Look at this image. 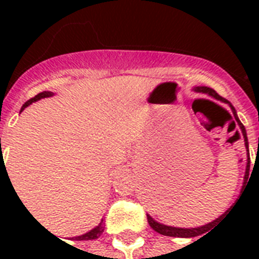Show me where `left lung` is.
I'll use <instances>...</instances> for the list:
<instances>
[{
	"label": "left lung",
	"mask_w": 259,
	"mask_h": 259,
	"mask_svg": "<svg viewBox=\"0 0 259 259\" xmlns=\"http://www.w3.org/2000/svg\"><path fill=\"white\" fill-rule=\"evenodd\" d=\"M195 91H200V93H205L208 96L213 97L215 100H219V101L225 102V104H229V107L232 109V112H233V116L236 119V123L239 124V127L241 129V133H243V137H244V141H245V148H247V151H248V140H247V133H245V127L243 126V123L240 122L239 116H237V113H236V109L234 107L230 104V102L226 100V98H223L218 94L217 91L212 90L209 87H195ZM234 123V124H236ZM250 157V155H248ZM248 176H250V158H247V168H245V175H244V179L247 180L248 179ZM243 189H244V186H243ZM229 211V209H228ZM226 211V212H228ZM225 212V213H226ZM223 213V215H225ZM222 215V217H223ZM222 217H219L218 219H221ZM215 219L213 222L211 223H206L204 226H200V228H190V229H183V228H172V226H166V225H162V223H158L157 221H154L150 215H147V221L150 223V226H151L157 233L159 234H163V236H170V237H195V236H200L202 233H206V230L209 229V226H212V223H215L218 221Z\"/></svg>",
	"instance_id": "obj_1"
}]
</instances>
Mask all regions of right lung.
Wrapping results in <instances>:
<instances>
[{
    "label": "right lung",
    "instance_id": "right-lung-1",
    "mask_svg": "<svg viewBox=\"0 0 259 259\" xmlns=\"http://www.w3.org/2000/svg\"><path fill=\"white\" fill-rule=\"evenodd\" d=\"M53 96V93L51 91H42V93H38L36 97H33V98H30L29 101H26L25 104H23V107H22V109L20 111H23L26 107H29L31 102L34 101H38V100H41V98H46V97H51ZM7 170V169H5ZM102 232H104V221H101L100 222V225L98 226H96V228L93 229V230H90L89 233L85 234H81V236H77V237H74L76 240H94V239H98L100 236L102 234Z\"/></svg>",
    "mask_w": 259,
    "mask_h": 259
}]
</instances>
